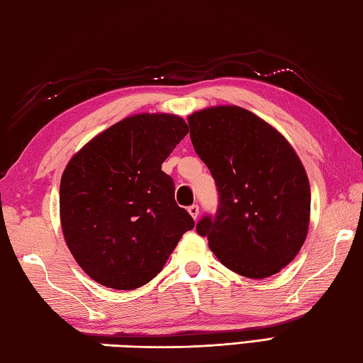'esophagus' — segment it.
I'll use <instances>...</instances> for the list:
<instances>
[{"instance_id":"esophagus-1","label":"esophagus","mask_w":363,"mask_h":363,"mask_svg":"<svg viewBox=\"0 0 363 363\" xmlns=\"http://www.w3.org/2000/svg\"><path fill=\"white\" fill-rule=\"evenodd\" d=\"M188 213L197 220V216H199V205H189L188 207Z\"/></svg>"}]
</instances>
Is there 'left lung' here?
I'll return each instance as SVG.
<instances>
[{
  "instance_id": "obj_1",
  "label": "left lung",
  "mask_w": 363,
  "mask_h": 363,
  "mask_svg": "<svg viewBox=\"0 0 363 363\" xmlns=\"http://www.w3.org/2000/svg\"><path fill=\"white\" fill-rule=\"evenodd\" d=\"M189 138L220 193L197 234L229 270L262 279L292 262L308 234L311 191L302 161L265 120L238 106L188 117Z\"/></svg>"
}]
</instances>
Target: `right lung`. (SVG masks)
<instances>
[{"label":"right lung","mask_w":363,"mask_h":363,"mask_svg":"<svg viewBox=\"0 0 363 363\" xmlns=\"http://www.w3.org/2000/svg\"><path fill=\"white\" fill-rule=\"evenodd\" d=\"M188 125L174 113H135L75 153L61 177L60 221L88 277L129 291L158 275L194 220L161 170Z\"/></svg>","instance_id":"add662e5"}]
</instances>
